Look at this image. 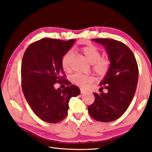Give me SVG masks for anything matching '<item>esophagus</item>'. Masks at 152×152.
Masks as SVG:
<instances>
[{"instance_id": "obj_1", "label": "esophagus", "mask_w": 152, "mask_h": 152, "mask_svg": "<svg viewBox=\"0 0 152 152\" xmlns=\"http://www.w3.org/2000/svg\"><path fill=\"white\" fill-rule=\"evenodd\" d=\"M86 91H85V90L80 88V93L81 94H84V93H86Z\"/></svg>"}]
</instances>
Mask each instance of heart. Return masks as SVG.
Returning a JSON list of instances; mask_svg holds the SVG:
<instances>
[{
  "label": "heart",
  "instance_id": "obj_1",
  "mask_svg": "<svg viewBox=\"0 0 152 152\" xmlns=\"http://www.w3.org/2000/svg\"><path fill=\"white\" fill-rule=\"evenodd\" d=\"M82 52L90 63L92 64V69L98 76L104 78L109 74L110 69V61L107 58H101V51L96 46L89 45L82 48ZM73 55V51L70 50L63 56L61 58V67L64 71L70 70V59ZM73 83L80 86H84L86 83L91 82L93 78L87 75L75 74L71 76Z\"/></svg>",
  "mask_w": 152,
  "mask_h": 152
}]
</instances>
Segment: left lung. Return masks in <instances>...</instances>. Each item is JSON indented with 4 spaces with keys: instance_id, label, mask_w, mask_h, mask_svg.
I'll use <instances>...</instances> for the list:
<instances>
[{
    "instance_id": "left-lung-1",
    "label": "left lung",
    "mask_w": 152,
    "mask_h": 152,
    "mask_svg": "<svg viewBox=\"0 0 152 152\" xmlns=\"http://www.w3.org/2000/svg\"><path fill=\"white\" fill-rule=\"evenodd\" d=\"M104 46L110 61V69L100 85L107 93H93L94 101L88 107L94 119L110 122L124 114L132 101L138 82V66L132 51L124 43L112 39H93Z\"/></svg>"
}]
</instances>
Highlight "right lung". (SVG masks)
I'll use <instances>...</instances> for the list:
<instances>
[{
	"mask_svg": "<svg viewBox=\"0 0 152 152\" xmlns=\"http://www.w3.org/2000/svg\"><path fill=\"white\" fill-rule=\"evenodd\" d=\"M75 39L62 41L44 38L25 50L21 64L22 90L33 113L43 121L56 123L67 116L68 102L80 94L78 87L61 76V58ZM63 81L70 86L56 89L54 84Z\"/></svg>",
	"mask_w": 152,
	"mask_h": 152,
	"instance_id": "obj_1",
	"label": "right lung"
}]
</instances>
